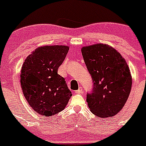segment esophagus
<instances>
[{"mask_svg": "<svg viewBox=\"0 0 146 146\" xmlns=\"http://www.w3.org/2000/svg\"><path fill=\"white\" fill-rule=\"evenodd\" d=\"M82 92H83L82 88H81V87H80L78 89L76 90V92H75V93H76V94H81V93H82Z\"/></svg>", "mask_w": 146, "mask_h": 146, "instance_id": "obj_1", "label": "esophagus"}]
</instances>
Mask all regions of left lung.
I'll return each instance as SVG.
<instances>
[{"mask_svg": "<svg viewBox=\"0 0 146 146\" xmlns=\"http://www.w3.org/2000/svg\"><path fill=\"white\" fill-rule=\"evenodd\" d=\"M83 58L93 80L86 96L90 111L102 118L117 114L128 99L132 76L125 58L109 44H95L81 48Z\"/></svg>", "mask_w": 146, "mask_h": 146, "instance_id": "obj_1", "label": "left lung"}]
</instances>
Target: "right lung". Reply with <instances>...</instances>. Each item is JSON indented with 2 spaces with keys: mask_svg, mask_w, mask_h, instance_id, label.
<instances>
[{
  "mask_svg": "<svg viewBox=\"0 0 146 146\" xmlns=\"http://www.w3.org/2000/svg\"><path fill=\"white\" fill-rule=\"evenodd\" d=\"M68 50L65 45L39 47L29 54L21 67L20 81L24 97L42 116L62 111L72 96L65 78L58 74Z\"/></svg>",
  "mask_w": 146,
  "mask_h": 146,
  "instance_id": "1",
  "label": "right lung"
}]
</instances>
